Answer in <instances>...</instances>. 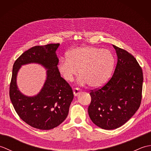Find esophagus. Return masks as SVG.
<instances>
[{
  "instance_id": "34e87169",
  "label": "esophagus",
  "mask_w": 151,
  "mask_h": 151,
  "mask_svg": "<svg viewBox=\"0 0 151 151\" xmlns=\"http://www.w3.org/2000/svg\"><path fill=\"white\" fill-rule=\"evenodd\" d=\"M81 93V89H79V88H75V89L73 90V93H74V95H75V96H78L80 93Z\"/></svg>"
}]
</instances>
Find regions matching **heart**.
<instances>
[{"label":"heart","instance_id":"heart-1","mask_svg":"<svg viewBox=\"0 0 151 151\" xmlns=\"http://www.w3.org/2000/svg\"><path fill=\"white\" fill-rule=\"evenodd\" d=\"M114 65V58L109 50L82 46L70 50L66 59L60 61L58 69L67 82L73 81L79 70L80 82L95 88L106 82Z\"/></svg>","mask_w":151,"mask_h":151}]
</instances>
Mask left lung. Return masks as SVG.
Wrapping results in <instances>:
<instances>
[{"instance_id": "8db88e82", "label": "left lung", "mask_w": 151, "mask_h": 151, "mask_svg": "<svg viewBox=\"0 0 151 151\" xmlns=\"http://www.w3.org/2000/svg\"><path fill=\"white\" fill-rule=\"evenodd\" d=\"M117 56L114 75L100 89L91 90L88 107L91 120L105 130L121 127L140 106L143 76L136 59L127 50L113 45Z\"/></svg>"}]
</instances>
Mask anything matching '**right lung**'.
<instances>
[{"label":"right lung","instance_id":"add662e5","mask_svg":"<svg viewBox=\"0 0 151 151\" xmlns=\"http://www.w3.org/2000/svg\"><path fill=\"white\" fill-rule=\"evenodd\" d=\"M59 43L35 46L25 51L15 60L13 66L9 86V97L15 111L30 126L40 130H50L65 119L74 97L72 88L58 69L59 60L56 50ZM38 63L47 71V78L37 95L28 97L17 88V75L19 69L28 63Z\"/></svg>","mask_w":151,"mask_h":151}]
</instances>
